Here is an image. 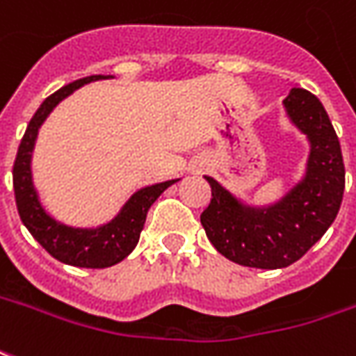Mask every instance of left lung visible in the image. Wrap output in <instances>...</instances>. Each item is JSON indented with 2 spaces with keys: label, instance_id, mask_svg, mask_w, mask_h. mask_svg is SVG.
Masks as SVG:
<instances>
[{
  "label": "left lung",
  "instance_id": "left-lung-1",
  "mask_svg": "<svg viewBox=\"0 0 356 356\" xmlns=\"http://www.w3.org/2000/svg\"><path fill=\"white\" fill-rule=\"evenodd\" d=\"M283 104L312 144L300 185L272 208L252 210L206 177L212 200L200 213L204 231L220 254L248 268L277 270L302 258L334 223L345 191L341 146L324 106L305 88H291Z\"/></svg>",
  "mask_w": 356,
  "mask_h": 356
}]
</instances>
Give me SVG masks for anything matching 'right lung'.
I'll use <instances>...</instances> for the list:
<instances>
[{"label":"right lung","instance_id":"obj_1","mask_svg":"<svg viewBox=\"0 0 356 356\" xmlns=\"http://www.w3.org/2000/svg\"><path fill=\"white\" fill-rule=\"evenodd\" d=\"M100 79H111V76L92 74L86 79H79L74 83L65 84L63 88H59L42 102V106L34 113V118L31 119V123L24 131L13 165L15 200H17V210H19L22 223L31 231L32 237L56 260L63 264L76 266V268H109L131 254L138 243L150 206L168 186L175 183V181H165V183L146 186L143 191L135 193L118 218L100 229H73V227L57 223L44 212L42 204L38 202L36 191L32 186L31 173L32 148H34L40 125L48 118L49 111L71 92L81 88L83 84L100 81Z\"/></svg>","mask_w":356,"mask_h":356}]
</instances>
